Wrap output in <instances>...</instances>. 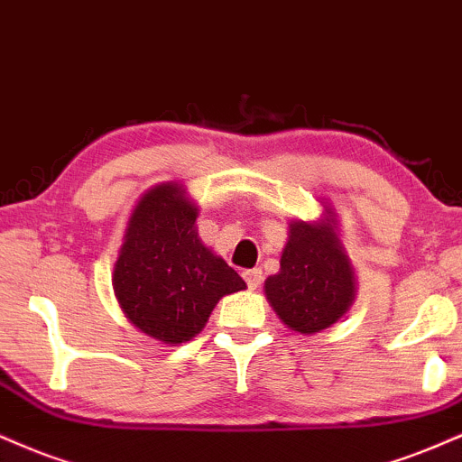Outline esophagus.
Returning <instances> with one entry per match:
<instances>
[{
  "instance_id": "34e87169",
  "label": "esophagus",
  "mask_w": 462,
  "mask_h": 462,
  "mask_svg": "<svg viewBox=\"0 0 462 462\" xmlns=\"http://www.w3.org/2000/svg\"><path fill=\"white\" fill-rule=\"evenodd\" d=\"M244 279H246V285L251 287V290H257V287L262 285V281H263V273L259 268L246 270V273H244Z\"/></svg>"
}]
</instances>
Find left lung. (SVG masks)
<instances>
[{
  "label": "left lung",
  "mask_w": 462,
  "mask_h": 462,
  "mask_svg": "<svg viewBox=\"0 0 462 462\" xmlns=\"http://www.w3.org/2000/svg\"><path fill=\"white\" fill-rule=\"evenodd\" d=\"M265 298L287 328L316 335L350 311L355 265L339 237L337 216L324 205L318 220H291L279 273L263 283Z\"/></svg>",
  "instance_id": "left-lung-1"
}]
</instances>
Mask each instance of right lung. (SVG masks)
Returning a JSON list of instances; mask_svg holds the SVG:
<instances>
[{"label": "right lung", "instance_id": "1", "mask_svg": "<svg viewBox=\"0 0 462 462\" xmlns=\"http://www.w3.org/2000/svg\"><path fill=\"white\" fill-rule=\"evenodd\" d=\"M197 216L183 183H157L134 205L114 262V296L125 318L166 346L197 337L222 296L246 290L200 240Z\"/></svg>", "mask_w": 462, "mask_h": 462}]
</instances>
